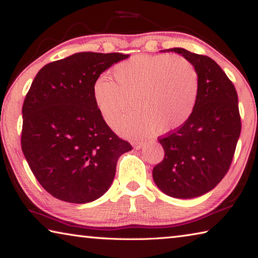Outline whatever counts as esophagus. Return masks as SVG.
<instances>
[{"label":"esophagus","mask_w":258,"mask_h":258,"mask_svg":"<svg viewBox=\"0 0 258 258\" xmlns=\"http://www.w3.org/2000/svg\"><path fill=\"white\" fill-rule=\"evenodd\" d=\"M143 145H145V142L143 141H138L134 143V147H135V149H140V148L143 147Z\"/></svg>","instance_id":"obj_1"}]
</instances>
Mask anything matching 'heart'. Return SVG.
Listing matches in <instances>:
<instances>
[{
    "label": "heart",
    "mask_w": 258,
    "mask_h": 258,
    "mask_svg": "<svg viewBox=\"0 0 258 258\" xmlns=\"http://www.w3.org/2000/svg\"><path fill=\"white\" fill-rule=\"evenodd\" d=\"M113 77L102 75L93 85V99L102 119L111 125L126 108L133 110L116 121L125 137L166 134L181 127L197 103L199 76L181 55L141 54L120 61Z\"/></svg>",
    "instance_id": "b5f03b06"
}]
</instances>
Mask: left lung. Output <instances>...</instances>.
Listing matches in <instances>:
<instances>
[{
  "label": "left lung",
  "instance_id": "8db88e82",
  "mask_svg": "<svg viewBox=\"0 0 258 258\" xmlns=\"http://www.w3.org/2000/svg\"><path fill=\"white\" fill-rule=\"evenodd\" d=\"M167 51L180 53L194 63L199 92L186 123L158 138L165 156L152 169V176L164 194L189 199L214 189L229 171L241 132L238 94L212 58L181 47Z\"/></svg>",
  "mask_w": 258,
  "mask_h": 258
}]
</instances>
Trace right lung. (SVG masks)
<instances>
[{"label":"right lung","instance_id":"obj_1","mask_svg":"<svg viewBox=\"0 0 258 258\" xmlns=\"http://www.w3.org/2000/svg\"><path fill=\"white\" fill-rule=\"evenodd\" d=\"M121 53L80 52L45 64L23 104L21 149L40 184L67 203L93 202L115 177L119 157L132 150L95 106L93 85Z\"/></svg>","mask_w":258,"mask_h":258}]
</instances>
